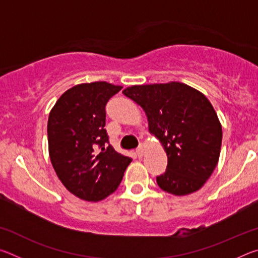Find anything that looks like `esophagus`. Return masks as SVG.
I'll return each instance as SVG.
<instances>
[{
	"label": "esophagus",
	"instance_id": "esophagus-1",
	"mask_svg": "<svg viewBox=\"0 0 258 258\" xmlns=\"http://www.w3.org/2000/svg\"><path fill=\"white\" fill-rule=\"evenodd\" d=\"M135 152H137V156L139 157V158H141V157L143 156V147H142V146H140V147L138 148V149H137V151H135Z\"/></svg>",
	"mask_w": 258,
	"mask_h": 258
}]
</instances>
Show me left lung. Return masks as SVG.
<instances>
[{"label":"left lung","mask_w":258,"mask_h":258,"mask_svg":"<svg viewBox=\"0 0 258 258\" xmlns=\"http://www.w3.org/2000/svg\"><path fill=\"white\" fill-rule=\"evenodd\" d=\"M123 93L146 111L150 133L167 154L166 171L157 176L160 189L175 196L199 190L215 169L222 145V126L208 99L178 82L134 85Z\"/></svg>","instance_id":"1"}]
</instances>
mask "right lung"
I'll list each match as a JSON object with an SVG mask.
<instances>
[{
  "mask_svg": "<svg viewBox=\"0 0 258 258\" xmlns=\"http://www.w3.org/2000/svg\"><path fill=\"white\" fill-rule=\"evenodd\" d=\"M121 86L85 83L66 91L52 108L47 139L52 166L76 197L99 202L115 192L132 158L115 151L106 128V104Z\"/></svg>",
  "mask_w": 258,
  "mask_h": 258,
  "instance_id": "obj_1",
  "label": "right lung"
}]
</instances>
